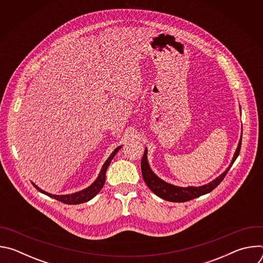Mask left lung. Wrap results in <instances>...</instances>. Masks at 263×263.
<instances>
[{"instance_id":"1","label":"left lung","mask_w":263,"mask_h":263,"mask_svg":"<svg viewBox=\"0 0 263 263\" xmlns=\"http://www.w3.org/2000/svg\"><path fill=\"white\" fill-rule=\"evenodd\" d=\"M240 146H241V137L240 140L238 142V146L236 148V152L233 156V159L229 165V167L224 171L220 176H218L216 179H214L213 181H211L208 184H205L203 186H199V187H195V186H189V187H180V186H176L170 183H166L165 181L161 180L160 178H158L151 170L147 162V158H146V154H147V149L145 147L144 153L141 159V174H142V178L145 182V184L147 185V187L151 190L156 196H158L159 198L165 200V201H170V202H187L191 201L193 199L199 198L200 196L206 195L210 192H212L215 187L223 180L224 176L227 175L228 171L230 170V167L232 166V164L234 163V161L236 160L237 156L239 155L240 152Z\"/></svg>"}]
</instances>
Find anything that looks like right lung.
Wrapping results in <instances>:
<instances>
[{
	"label": "right lung",
	"mask_w": 263,
	"mask_h": 263,
	"mask_svg": "<svg viewBox=\"0 0 263 263\" xmlns=\"http://www.w3.org/2000/svg\"><path fill=\"white\" fill-rule=\"evenodd\" d=\"M122 147L121 146H118L114 152H112V154L109 156V158L105 161V163L103 164L102 166V170L97 178V180L90 185L88 186L87 189L81 191V192H78V193H74V194H70V195H62V196H57V195H52V194H49V193H46L45 191L41 190L39 186H36L34 183H32L34 185L35 189L41 192L42 194H45L55 200H58L59 202H62L64 204H68V205H76V204H81V203H85L89 200H91L96 195L99 194V192L103 189L104 186V183H105V179H106V171L111 162V160L114 159V157L116 156V154L118 153L119 149Z\"/></svg>",
	"instance_id": "1"
}]
</instances>
